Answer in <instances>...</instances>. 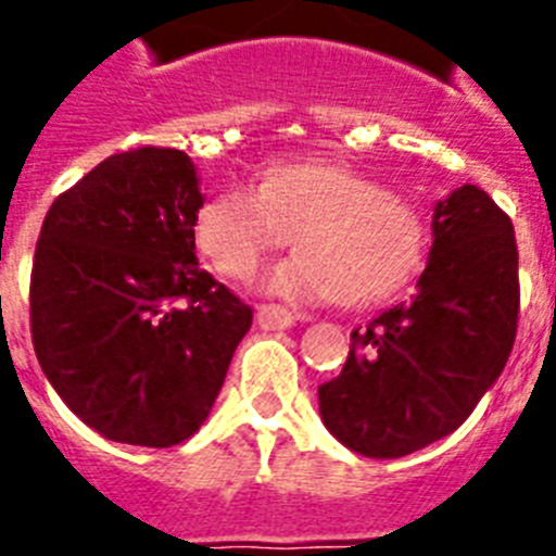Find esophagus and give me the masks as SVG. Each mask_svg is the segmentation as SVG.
Masks as SVG:
<instances>
[{
    "mask_svg": "<svg viewBox=\"0 0 556 556\" xmlns=\"http://www.w3.org/2000/svg\"><path fill=\"white\" fill-rule=\"evenodd\" d=\"M255 317H258V326H262L264 331H283V328L294 326V320H298V314H292L283 306H275V303L258 306Z\"/></svg>",
    "mask_w": 556,
    "mask_h": 556,
    "instance_id": "obj_1",
    "label": "esophagus"
}]
</instances>
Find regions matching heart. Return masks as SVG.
I'll return each instance as SVG.
<instances>
[{"label":"heart","instance_id":"1","mask_svg":"<svg viewBox=\"0 0 556 556\" xmlns=\"http://www.w3.org/2000/svg\"><path fill=\"white\" fill-rule=\"evenodd\" d=\"M289 233L301 253L269 267L258 287L292 303L384 301L415 281L431 248L429 219L417 205L323 161L269 166L262 186H228L194 219L200 253L225 278H248Z\"/></svg>","mask_w":556,"mask_h":556}]
</instances>
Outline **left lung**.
Wrapping results in <instances>:
<instances>
[{
    "mask_svg": "<svg viewBox=\"0 0 556 556\" xmlns=\"http://www.w3.org/2000/svg\"><path fill=\"white\" fill-rule=\"evenodd\" d=\"M431 236L412 301L356 328L342 372L317 390L326 429L372 459H397L459 429L518 331V244L488 191H451L434 205Z\"/></svg>",
    "mask_w": 556,
    "mask_h": 556,
    "instance_id": "left-lung-1",
    "label": "left lung"
}]
</instances>
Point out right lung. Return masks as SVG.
Segmentation results:
<instances>
[{
	"label": "right lung",
	"instance_id": "1",
	"mask_svg": "<svg viewBox=\"0 0 556 556\" xmlns=\"http://www.w3.org/2000/svg\"><path fill=\"white\" fill-rule=\"evenodd\" d=\"M198 169L169 147L102 161L49 205L29 278L38 365L105 440L169 448L203 426L253 323L198 267Z\"/></svg>",
	"mask_w": 556,
	"mask_h": 556
}]
</instances>
